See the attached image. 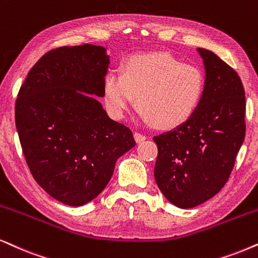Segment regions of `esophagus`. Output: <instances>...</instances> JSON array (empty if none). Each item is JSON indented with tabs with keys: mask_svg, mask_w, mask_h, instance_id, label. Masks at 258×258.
<instances>
[{
	"mask_svg": "<svg viewBox=\"0 0 258 258\" xmlns=\"http://www.w3.org/2000/svg\"><path fill=\"white\" fill-rule=\"evenodd\" d=\"M146 139V137L144 136V135H140V133H138V132H136L135 133V140L137 143H142V142H144V140Z\"/></svg>",
	"mask_w": 258,
	"mask_h": 258,
	"instance_id": "obj_1",
	"label": "esophagus"
}]
</instances>
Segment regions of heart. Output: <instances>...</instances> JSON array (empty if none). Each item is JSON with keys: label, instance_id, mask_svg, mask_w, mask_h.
Returning <instances> with one entry per match:
<instances>
[{"label": "heart", "instance_id": "heart-1", "mask_svg": "<svg viewBox=\"0 0 258 258\" xmlns=\"http://www.w3.org/2000/svg\"><path fill=\"white\" fill-rule=\"evenodd\" d=\"M205 87V74L197 65L183 64L167 52H149L130 56L120 74H107L102 93L106 108L114 118L122 119L137 97L143 120L169 130L194 115Z\"/></svg>", "mask_w": 258, "mask_h": 258}]
</instances>
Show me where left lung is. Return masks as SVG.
Here are the masks:
<instances>
[{
    "label": "left lung",
    "mask_w": 258,
    "mask_h": 258,
    "mask_svg": "<svg viewBox=\"0 0 258 258\" xmlns=\"http://www.w3.org/2000/svg\"><path fill=\"white\" fill-rule=\"evenodd\" d=\"M206 87L194 115L153 137L155 180L169 202L193 208L220 191L245 138V91L238 74L214 52L197 48Z\"/></svg>",
    "instance_id": "obj_1"
}]
</instances>
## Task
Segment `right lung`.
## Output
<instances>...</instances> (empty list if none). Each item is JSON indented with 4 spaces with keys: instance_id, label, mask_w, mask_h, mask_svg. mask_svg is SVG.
<instances>
[{
    "instance_id": "obj_1",
    "label": "right lung",
    "mask_w": 258,
    "mask_h": 258,
    "mask_svg": "<svg viewBox=\"0 0 258 258\" xmlns=\"http://www.w3.org/2000/svg\"><path fill=\"white\" fill-rule=\"evenodd\" d=\"M108 67L103 46L56 48L29 70L16 99V130L29 170L68 206L94 200L118 158L136 145L131 130L110 119L97 99Z\"/></svg>"
}]
</instances>
